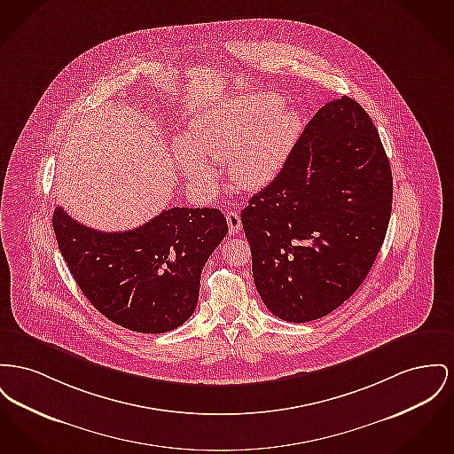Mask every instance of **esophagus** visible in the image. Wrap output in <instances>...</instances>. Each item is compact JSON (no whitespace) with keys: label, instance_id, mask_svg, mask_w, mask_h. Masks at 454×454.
Segmentation results:
<instances>
[{"label":"esophagus","instance_id":"obj_1","mask_svg":"<svg viewBox=\"0 0 454 454\" xmlns=\"http://www.w3.org/2000/svg\"><path fill=\"white\" fill-rule=\"evenodd\" d=\"M226 221H228V228H230V235H237L241 228L240 214L237 211H228Z\"/></svg>","mask_w":454,"mask_h":454}]
</instances>
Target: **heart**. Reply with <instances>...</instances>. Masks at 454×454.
<instances>
[{"label":"heart","instance_id":"1","mask_svg":"<svg viewBox=\"0 0 454 454\" xmlns=\"http://www.w3.org/2000/svg\"><path fill=\"white\" fill-rule=\"evenodd\" d=\"M301 118L274 94L231 99L192 120L175 154L188 180L199 187L211 182L206 160L226 164L231 182L241 190L270 185L294 153Z\"/></svg>","mask_w":454,"mask_h":454}]
</instances>
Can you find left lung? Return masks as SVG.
Listing matches in <instances>:
<instances>
[{
    "instance_id": "1",
    "label": "left lung",
    "mask_w": 454,
    "mask_h": 454,
    "mask_svg": "<svg viewBox=\"0 0 454 454\" xmlns=\"http://www.w3.org/2000/svg\"><path fill=\"white\" fill-rule=\"evenodd\" d=\"M391 204V166L367 111L347 96L324 105L241 211L267 309L298 324L347 301L382 247Z\"/></svg>"
}]
</instances>
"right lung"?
<instances>
[{
	"mask_svg": "<svg viewBox=\"0 0 454 454\" xmlns=\"http://www.w3.org/2000/svg\"><path fill=\"white\" fill-rule=\"evenodd\" d=\"M58 248L85 298L137 333L180 327L199 300L200 272L228 233L219 209L171 207L145 224L105 233L53 214Z\"/></svg>",
	"mask_w": 454,
	"mask_h": 454,
	"instance_id": "add662e5",
	"label": "right lung"
}]
</instances>
